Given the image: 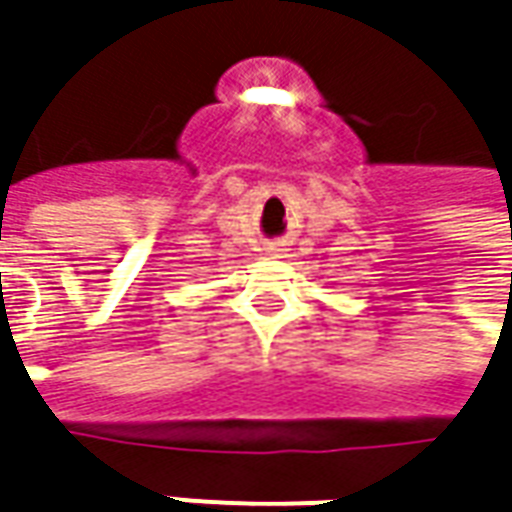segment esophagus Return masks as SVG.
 I'll return each instance as SVG.
<instances>
[{"instance_id": "obj_1", "label": "esophagus", "mask_w": 512, "mask_h": 512, "mask_svg": "<svg viewBox=\"0 0 512 512\" xmlns=\"http://www.w3.org/2000/svg\"><path fill=\"white\" fill-rule=\"evenodd\" d=\"M267 253H270V256H279V253H282V247L270 245V247H267Z\"/></svg>"}]
</instances>
